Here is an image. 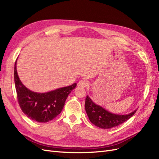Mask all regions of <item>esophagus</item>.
Segmentation results:
<instances>
[{"instance_id": "1", "label": "esophagus", "mask_w": 159, "mask_h": 159, "mask_svg": "<svg viewBox=\"0 0 159 159\" xmlns=\"http://www.w3.org/2000/svg\"><path fill=\"white\" fill-rule=\"evenodd\" d=\"M78 85V86H80V87L84 88V87H87V86L89 85V82H88V81L85 80H81L79 81Z\"/></svg>"}]
</instances>
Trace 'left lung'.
Listing matches in <instances>:
<instances>
[{"mask_svg":"<svg viewBox=\"0 0 159 159\" xmlns=\"http://www.w3.org/2000/svg\"><path fill=\"white\" fill-rule=\"evenodd\" d=\"M85 111L90 121L102 129H111L125 122L135 113L136 110L127 115H118L109 112L102 107L96 105L88 95L85 98Z\"/></svg>","mask_w":159,"mask_h":159,"instance_id":"1","label":"left lung"}]
</instances>
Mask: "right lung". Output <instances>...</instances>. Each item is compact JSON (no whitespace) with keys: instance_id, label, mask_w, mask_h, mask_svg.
<instances>
[{"instance_id":"add662e5","label":"right lung","mask_w":159,"mask_h":159,"mask_svg":"<svg viewBox=\"0 0 159 159\" xmlns=\"http://www.w3.org/2000/svg\"><path fill=\"white\" fill-rule=\"evenodd\" d=\"M14 77L18 102L22 112L28 118L40 123L48 122L61 113L68 95L77 85L74 83L49 92H34L26 88L19 78L16 60L14 64Z\"/></svg>"}]
</instances>
